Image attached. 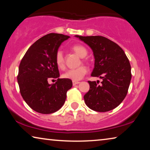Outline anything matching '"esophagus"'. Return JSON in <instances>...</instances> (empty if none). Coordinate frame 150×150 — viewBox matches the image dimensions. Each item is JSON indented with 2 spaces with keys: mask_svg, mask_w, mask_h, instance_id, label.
<instances>
[{
  "mask_svg": "<svg viewBox=\"0 0 150 150\" xmlns=\"http://www.w3.org/2000/svg\"><path fill=\"white\" fill-rule=\"evenodd\" d=\"M80 82H79V81H73V85L74 86V85H77V84H79V83Z\"/></svg>",
  "mask_w": 150,
  "mask_h": 150,
  "instance_id": "esophagus-1",
  "label": "esophagus"
}]
</instances>
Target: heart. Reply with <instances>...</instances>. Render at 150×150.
Returning <instances> with one entry per match:
<instances>
[{
  "label": "heart",
  "instance_id": "1",
  "mask_svg": "<svg viewBox=\"0 0 150 150\" xmlns=\"http://www.w3.org/2000/svg\"><path fill=\"white\" fill-rule=\"evenodd\" d=\"M71 50L76 54L78 55L80 57H85L87 55V50L86 47L80 44H75L71 47ZM55 63L58 67L61 69L65 68V59L62 51L58 50L55 54ZM87 68L85 66H80L76 69H71L67 70L63 73L62 77L67 79L72 80L73 81H77L81 80L84 76L87 74Z\"/></svg>",
  "mask_w": 150,
  "mask_h": 150
}]
</instances>
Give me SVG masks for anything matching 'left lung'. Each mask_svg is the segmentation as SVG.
I'll list each match as a JSON object with an SVG mask.
<instances>
[{"mask_svg":"<svg viewBox=\"0 0 150 150\" xmlns=\"http://www.w3.org/2000/svg\"><path fill=\"white\" fill-rule=\"evenodd\" d=\"M75 36L93 50L95 60L91 76L103 79L100 85L88 81L90 89L84 96L85 104L96 112L112 110L122 102L130 86L132 73L128 57L117 44L105 37Z\"/></svg>","mask_w":150,"mask_h":150,"instance_id":"8db88e82","label":"left lung"}]
</instances>
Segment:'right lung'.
Instances as JSON below:
<instances>
[{"label":"right lung","instance_id":"right-lung-1","mask_svg":"<svg viewBox=\"0 0 150 150\" xmlns=\"http://www.w3.org/2000/svg\"><path fill=\"white\" fill-rule=\"evenodd\" d=\"M69 36L50 33L34 43L20 62L17 76L20 92L32 110L41 114H52L64 104L72 81L59 79L55 56L63 42ZM57 78L54 84L48 81Z\"/></svg>","mask_w":150,"mask_h":150}]
</instances>
